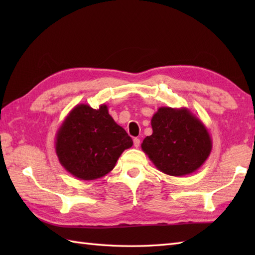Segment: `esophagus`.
Wrapping results in <instances>:
<instances>
[{
  "label": "esophagus",
  "mask_w": 255,
  "mask_h": 255,
  "mask_svg": "<svg viewBox=\"0 0 255 255\" xmlns=\"http://www.w3.org/2000/svg\"><path fill=\"white\" fill-rule=\"evenodd\" d=\"M133 145H134V147H136V148L139 147V145H140V139H139V138H134V139H133Z\"/></svg>",
  "instance_id": "34e87169"
}]
</instances>
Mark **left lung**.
Segmentation results:
<instances>
[{
    "label": "left lung",
    "mask_w": 255,
    "mask_h": 255,
    "mask_svg": "<svg viewBox=\"0 0 255 255\" xmlns=\"http://www.w3.org/2000/svg\"><path fill=\"white\" fill-rule=\"evenodd\" d=\"M152 134L141 143L156 169L171 176L198 170L213 149L207 127L186 107H160L151 118Z\"/></svg>",
    "instance_id": "1"
}]
</instances>
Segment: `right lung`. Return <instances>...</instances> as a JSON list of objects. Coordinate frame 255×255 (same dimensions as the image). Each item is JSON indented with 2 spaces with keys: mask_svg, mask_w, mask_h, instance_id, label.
<instances>
[{
  "mask_svg": "<svg viewBox=\"0 0 255 255\" xmlns=\"http://www.w3.org/2000/svg\"><path fill=\"white\" fill-rule=\"evenodd\" d=\"M132 140L114 121L105 104L73 107L56 134V153L70 174L91 181L108 174Z\"/></svg>",
  "mask_w": 255,
  "mask_h": 255,
  "instance_id": "add662e5",
  "label": "right lung"
}]
</instances>
